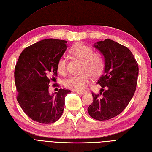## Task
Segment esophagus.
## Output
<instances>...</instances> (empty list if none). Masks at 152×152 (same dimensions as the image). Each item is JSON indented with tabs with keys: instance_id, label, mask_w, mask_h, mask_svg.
Masks as SVG:
<instances>
[{
	"instance_id": "esophagus-1",
	"label": "esophagus",
	"mask_w": 152,
	"mask_h": 152,
	"mask_svg": "<svg viewBox=\"0 0 152 152\" xmlns=\"http://www.w3.org/2000/svg\"><path fill=\"white\" fill-rule=\"evenodd\" d=\"M76 93H77V94L82 95V94H83L86 93V91H76Z\"/></svg>"
}]
</instances>
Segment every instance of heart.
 <instances>
[{"label":"heart","mask_w":152,"mask_h":152,"mask_svg":"<svg viewBox=\"0 0 152 152\" xmlns=\"http://www.w3.org/2000/svg\"><path fill=\"white\" fill-rule=\"evenodd\" d=\"M74 57L82 61L79 75L72 76L66 79L64 86L67 89L82 91L89 83L91 76L96 78L100 76L105 67V58L100 52H93V48L83 43H76L69 50ZM58 72L64 75L66 71V61L65 57L60 58L58 61Z\"/></svg>","instance_id":"b5f03b06"}]
</instances>
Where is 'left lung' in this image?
I'll list each match as a JSON object with an SVG mask.
<instances>
[{
	"label": "left lung",
	"instance_id": "left-lung-1",
	"mask_svg": "<svg viewBox=\"0 0 152 152\" xmlns=\"http://www.w3.org/2000/svg\"><path fill=\"white\" fill-rule=\"evenodd\" d=\"M105 58L104 74L97 83L100 93H92L93 102L87 109L94 119L104 121L122 113L135 92L139 66L134 56L127 47L106 39L94 45Z\"/></svg>",
	"mask_w": 152,
	"mask_h": 152
}]
</instances>
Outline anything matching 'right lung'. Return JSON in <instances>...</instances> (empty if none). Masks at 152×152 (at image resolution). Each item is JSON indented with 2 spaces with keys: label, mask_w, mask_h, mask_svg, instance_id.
<instances>
[{
  "label": "right lung",
  "mask_w": 152,
  "mask_h": 152,
  "mask_svg": "<svg viewBox=\"0 0 152 152\" xmlns=\"http://www.w3.org/2000/svg\"><path fill=\"white\" fill-rule=\"evenodd\" d=\"M66 41L47 39L24 48L14 72L17 100L26 115L41 124L54 123L61 117L70 90L50 94L49 84L58 76L57 64L66 49Z\"/></svg>",
  "instance_id": "right-lung-1"
}]
</instances>
